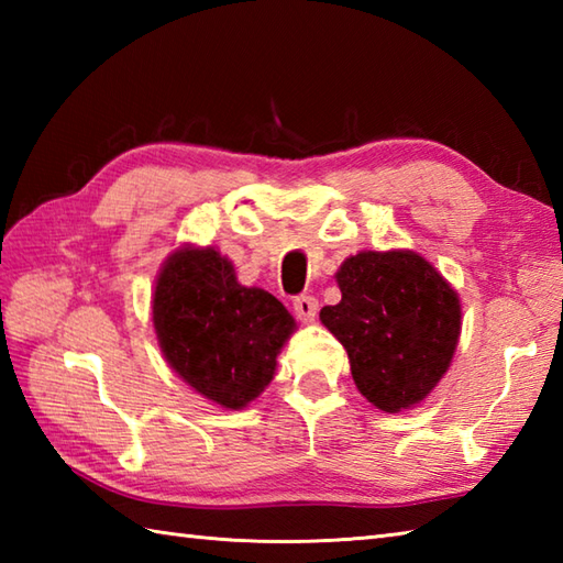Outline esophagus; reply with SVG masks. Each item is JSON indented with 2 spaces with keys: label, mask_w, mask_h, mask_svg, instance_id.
<instances>
[{
  "label": "esophagus",
  "mask_w": 563,
  "mask_h": 563,
  "mask_svg": "<svg viewBox=\"0 0 563 563\" xmlns=\"http://www.w3.org/2000/svg\"><path fill=\"white\" fill-rule=\"evenodd\" d=\"M292 307H295V314L297 317L305 319V321H312L317 317L319 302H317V297H312V295H297Z\"/></svg>",
  "instance_id": "1"
}]
</instances>
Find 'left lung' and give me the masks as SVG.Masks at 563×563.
<instances>
[{
    "mask_svg": "<svg viewBox=\"0 0 563 563\" xmlns=\"http://www.w3.org/2000/svg\"><path fill=\"white\" fill-rule=\"evenodd\" d=\"M336 280L341 302L319 317L349 353L357 391L387 413L423 401L457 349V292L413 251H363Z\"/></svg>",
    "mask_w": 563,
    "mask_h": 563,
    "instance_id": "8db88e82",
    "label": "left lung"
}]
</instances>
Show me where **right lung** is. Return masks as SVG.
<instances>
[{
	"label": "right lung",
	"instance_id": "1",
	"mask_svg": "<svg viewBox=\"0 0 563 563\" xmlns=\"http://www.w3.org/2000/svg\"><path fill=\"white\" fill-rule=\"evenodd\" d=\"M152 319L169 365L224 409H242L266 389L295 331L288 309L239 285L232 263L210 246L178 249L164 263Z\"/></svg>",
	"mask_w": 563,
	"mask_h": 563
}]
</instances>
